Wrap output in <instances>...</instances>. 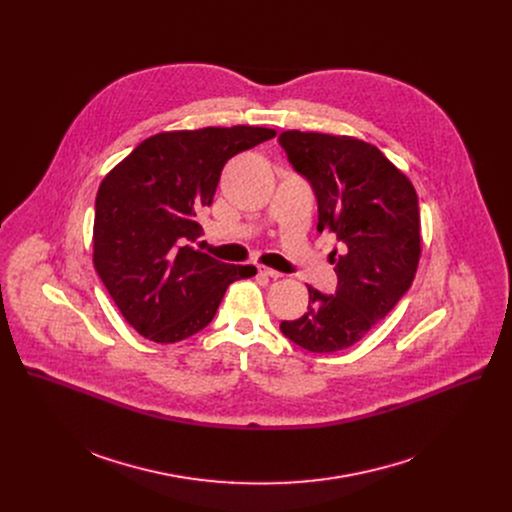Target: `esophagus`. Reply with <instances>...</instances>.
<instances>
[{
	"label": "esophagus",
	"instance_id": "1",
	"mask_svg": "<svg viewBox=\"0 0 512 512\" xmlns=\"http://www.w3.org/2000/svg\"><path fill=\"white\" fill-rule=\"evenodd\" d=\"M259 275H265V277H271V279L281 277V273L275 271V269H271V267H259Z\"/></svg>",
	"mask_w": 512,
	"mask_h": 512
}]
</instances>
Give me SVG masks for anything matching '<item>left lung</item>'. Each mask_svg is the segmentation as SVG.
<instances>
[{
	"mask_svg": "<svg viewBox=\"0 0 512 512\" xmlns=\"http://www.w3.org/2000/svg\"><path fill=\"white\" fill-rule=\"evenodd\" d=\"M287 162L318 200V231L336 235V291L308 285V310L283 320L285 338L310 352L356 344L413 283L419 253V206L413 184L375 145L346 135L283 131Z\"/></svg>",
	"mask_w": 512,
	"mask_h": 512,
	"instance_id": "left-lung-1",
	"label": "left lung"
}]
</instances>
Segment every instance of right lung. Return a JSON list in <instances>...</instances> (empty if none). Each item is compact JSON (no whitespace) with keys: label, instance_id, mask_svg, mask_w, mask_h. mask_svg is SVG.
<instances>
[{"label":"right lung","instance_id":"add662e5","mask_svg":"<svg viewBox=\"0 0 512 512\" xmlns=\"http://www.w3.org/2000/svg\"><path fill=\"white\" fill-rule=\"evenodd\" d=\"M275 135L265 127L168 131L141 141L101 182L93 261L123 318L145 338L180 342L206 328L227 287L257 273L196 251V216L225 164Z\"/></svg>","mask_w":512,"mask_h":512}]
</instances>
